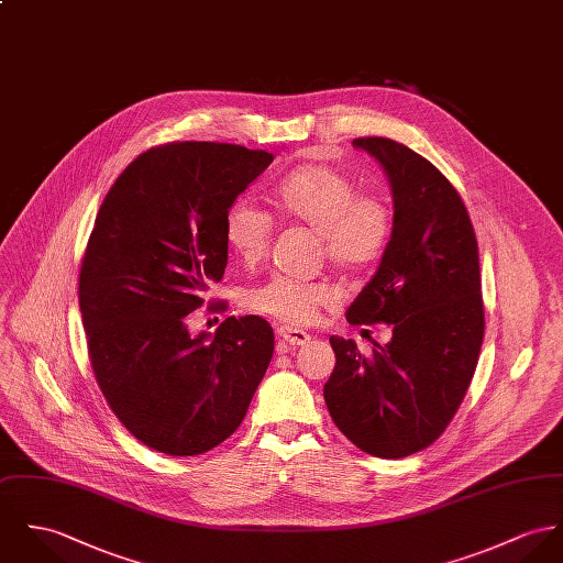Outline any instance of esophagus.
<instances>
[{
	"mask_svg": "<svg viewBox=\"0 0 563 563\" xmlns=\"http://www.w3.org/2000/svg\"><path fill=\"white\" fill-rule=\"evenodd\" d=\"M277 338H279L282 342L290 344V346H303V344H307V342L311 340V335H309L307 331H301V329L290 327V324L277 327Z\"/></svg>",
	"mask_w": 563,
	"mask_h": 563,
	"instance_id": "34e87169",
	"label": "esophagus"
}]
</instances>
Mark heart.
<instances>
[{"label":"heart","mask_w":563,"mask_h":563,"mask_svg":"<svg viewBox=\"0 0 563 563\" xmlns=\"http://www.w3.org/2000/svg\"><path fill=\"white\" fill-rule=\"evenodd\" d=\"M273 202L286 219L318 232L324 256L342 271L369 266L391 239L389 202L376 194H358L351 176L327 165H309L284 176L273 189ZM271 239L273 219L252 200L239 198L225 210V241L243 262L266 256ZM245 303L290 324H309L320 309L338 303V292L324 282L277 273L247 290Z\"/></svg>","instance_id":"obj_1"}]
</instances>
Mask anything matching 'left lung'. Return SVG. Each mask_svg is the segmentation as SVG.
I'll return each instance as SVG.
<instances>
[{
    "label": "left lung",
    "instance_id": "left-lung-1",
    "mask_svg": "<svg viewBox=\"0 0 563 563\" xmlns=\"http://www.w3.org/2000/svg\"><path fill=\"white\" fill-rule=\"evenodd\" d=\"M394 191V230L378 271L346 311L351 324H391V342L363 355L329 338L335 367L324 402L335 426L376 459L432 445L471 385L484 340L473 223L456 187L421 154L387 137H358Z\"/></svg>",
    "mask_w": 563,
    "mask_h": 563
}]
</instances>
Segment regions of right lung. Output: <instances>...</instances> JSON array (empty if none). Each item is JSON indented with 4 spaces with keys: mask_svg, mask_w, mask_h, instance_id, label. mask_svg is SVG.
Wrapping results in <instances>:
<instances>
[{
    "mask_svg": "<svg viewBox=\"0 0 563 563\" xmlns=\"http://www.w3.org/2000/svg\"><path fill=\"white\" fill-rule=\"evenodd\" d=\"M271 161L236 144L167 142L129 163L97 212L79 271L88 355L109 409L161 454L223 443L273 357L260 316L189 333L228 264L225 210Z\"/></svg>",
    "mask_w": 563,
    "mask_h": 563,
    "instance_id": "add662e5",
    "label": "right lung"
}]
</instances>
